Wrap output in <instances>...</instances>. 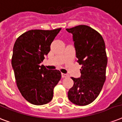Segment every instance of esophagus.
<instances>
[{"label":"esophagus","mask_w":122,"mask_h":122,"mask_svg":"<svg viewBox=\"0 0 122 122\" xmlns=\"http://www.w3.org/2000/svg\"><path fill=\"white\" fill-rule=\"evenodd\" d=\"M61 76H62V78H66L68 77V75L65 74V73H61Z\"/></svg>","instance_id":"obj_1"}]
</instances>
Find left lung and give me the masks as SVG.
<instances>
[{
  "instance_id": "8db88e82",
  "label": "left lung",
  "mask_w": 122,
  "mask_h": 122,
  "mask_svg": "<svg viewBox=\"0 0 122 122\" xmlns=\"http://www.w3.org/2000/svg\"><path fill=\"white\" fill-rule=\"evenodd\" d=\"M66 31L72 33L80 78L71 77L74 84L68 92L69 100L78 106L91 104L97 98L106 80L108 59L103 38L87 25H78Z\"/></svg>"
}]
</instances>
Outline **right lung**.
Wrapping results in <instances>:
<instances>
[{
    "instance_id": "add662e5",
    "label": "right lung",
    "mask_w": 122,
    "mask_h": 122,
    "mask_svg": "<svg viewBox=\"0 0 122 122\" xmlns=\"http://www.w3.org/2000/svg\"><path fill=\"white\" fill-rule=\"evenodd\" d=\"M61 30H31L15 42L11 63L16 84L23 97L31 104L49 102L53 97L54 88L61 79L59 70H49L40 65Z\"/></svg>"
}]
</instances>
